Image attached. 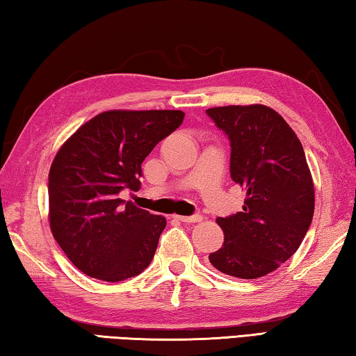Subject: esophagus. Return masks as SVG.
<instances>
[{
	"label": "esophagus",
	"mask_w": 356,
	"mask_h": 356,
	"mask_svg": "<svg viewBox=\"0 0 356 356\" xmlns=\"http://www.w3.org/2000/svg\"><path fill=\"white\" fill-rule=\"evenodd\" d=\"M177 220H180L182 222H200L202 221L201 215H193V216H184V215H174Z\"/></svg>",
	"instance_id": "34e87169"
}]
</instances>
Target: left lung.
Segmentation results:
<instances>
[{
	"label": "left lung",
	"mask_w": 356,
	"mask_h": 356,
	"mask_svg": "<svg viewBox=\"0 0 356 356\" xmlns=\"http://www.w3.org/2000/svg\"><path fill=\"white\" fill-rule=\"evenodd\" d=\"M231 140V177L246 191L243 210L216 222L225 243L209 261L242 280L272 273L311 226L314 182L303 146L280 113L261 104L209 108Z\"/></svg>",
	"instance_id": "obj_1"
}]
</instances>
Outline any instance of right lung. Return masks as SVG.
<instances>
[{"instance_id":"obj_1","label":"right lung","mask_w":356,"mask_h":356,"mask_svg":"<svg viewBox=\"0 0 356 356\" xmlns=\"http://www.w3.org/2000/svg\"><path fill=\"white\" fill-rule=\"evenodd\" d=\"M180 110H110L59 147L48 174V221L64 254L95 280L140 275L152 261L166 218L125 202L141 188V163L184 122Z\"/></svg>"}]
</instances>
